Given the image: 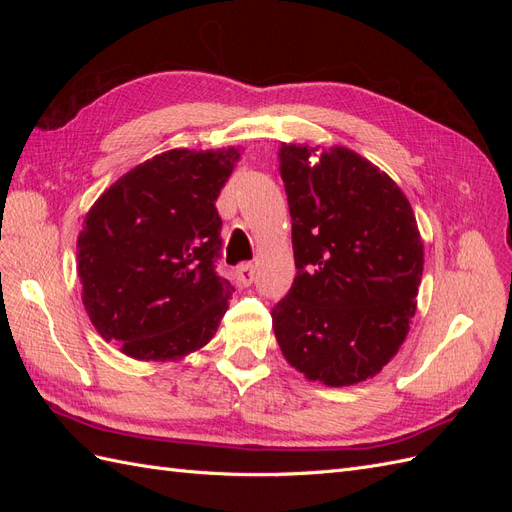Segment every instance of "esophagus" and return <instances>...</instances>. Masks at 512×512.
<instances>
[{"label": "esophagus", "mask_w": 512, "mask_h": 512, "mask_svg": "<svg viewBox=\"0 0 512 512\" xmlns=\"http://www.w3.org/2000/svg\"><path fill=\"white\" fill-rule=\"evenodd\" d=\"M237 277H239V282L243 286L254 284V280H256V267L252 265V262H243V265L237 269Z\"/></svg>", "instance_id": "esophagus-1"}]
</instances>
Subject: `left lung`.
<instances>
[{
    "instance_id": "1",
    "label": "left lung",
    "mask_w": 512,
    "mask_h": 512,
    "mask_svg": "<svg viewBox=\"0 0 512 512\" xmlns=\"http://www.w3.org/2000/svg\"><path fill=\"white\" fill-rule=\"evenodd\" d=\"M299 275L273 307L286 361L327 386L374 378L416 314L423 241L399 185L359 153L282 143Z\"/></svg>"
}]
</instances>
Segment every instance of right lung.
I'll return each mask as SVG.
<instances>
[{
    "instance_id": "obj_1",
    "label": "right lung",
    "mask_w": 512,
    "mask_h": 512,
    "mask_svg": "<svg viewBox=\"0 0 512 512\" xmlns=\"http://www.w3.org/2000/svg\"><path fill=\"white\" fill-rule=\"evenodd\" d=\"M239 147L170 149L106 188L76 239L85 312L136 361H179L207 346L232 288L213 269L215 209Z\"/></svg>"
}]
</instances>
